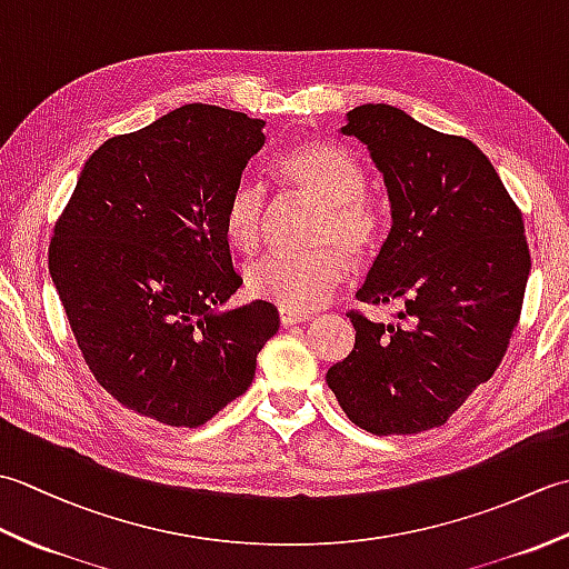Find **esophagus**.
<instances>
[{
    "instance_id": "obj_1",
    "label": "esophagus",
    "mask_w": 569,
    "mask_h": 569,
    "mask_svg": "<svg viewBox=\"0 0 569 569\" xmlns=\"http://www.w3.org/2000/svg\"><path fill=\"white\" fill-rule=\"evenodd\" d=\"M278 318H281V325H286V328H291V325H303L310 320L308 312H291V310H281L278 312Z\"/></svg>"
}]
</instances>
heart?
Wrapping results in <instances>:
<instances>
[{
	"instance_id": "b5f03b06",
	"label": "heart",
	"mask_w": 569,
	"mask_h": 569,
	"mask_svg": "<svg viewBox=\"0 0 569 569\" xmlns=\"http://www.w3.org/2000/svg\"><path fill=\"white\" fill-rule=\"evenodd\" d=\"M276 173L288 188L320 204L312 241L306 253H269L244 271L247 291L291 312L318 308L347 273V254L361 259L379 239V212L365 196V168L352 153L332 143H306L281 156ZM266 214L263 188L241 178L224 204V237L241 251L261 241Z\"/></svg>"
}]
</instances>
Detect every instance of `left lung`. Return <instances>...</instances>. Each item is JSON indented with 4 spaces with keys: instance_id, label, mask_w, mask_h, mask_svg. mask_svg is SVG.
<instances>
[{
    "instance_id": "1",
    "label": "left lung",
    "mask_w": 569,
    "mask_h": 569,
    "mask_svg": "<svg viewBox=\"0 0 569 569\" xmlns=\"http://www.w3.org/2000/svg\"><path fill=\"white\" fill-rule=\"evenodd\" d=\"M383 176L391 232L357 300L396 303V322L349 312L355 349L328 386L355 426L410 435L445 426L491 379L521 316L530 273L523 217L491 161L391 104L347 112Z\"/></svg>"
}]
</instances>
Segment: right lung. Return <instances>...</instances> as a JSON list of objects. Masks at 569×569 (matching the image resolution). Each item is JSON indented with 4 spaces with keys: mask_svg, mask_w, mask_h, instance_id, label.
Here are the masks:
<instances>
[{
    "mask_svg": "<svg viewBox=\"0 0 569 569\" xmlns=\"http://www.w3.org/2000/svg\"><path fill=\"white\" fill-rule=\"evenodd\" d=\"M263 119L186 104L84 161L56 222L48 271L84 365L124 408L200 428L249 389L278 332L241 286L222 217L266 143Z\"/></svg>",
    "mask_w": 569,
    "mask_h": 569,
    "instance_id": "1",
    "label": "right lung"
}]
</instances>
